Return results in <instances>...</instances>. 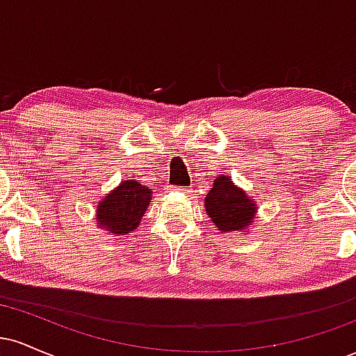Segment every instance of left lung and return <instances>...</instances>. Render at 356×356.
<instances>
[{"label": "left lung", "instance_id": "8db88e82", "mask_svg": "<svg viewBox=\"0 0 356 356\" xmlns=\"http://www.w3.org/2000/svg\"><path fill=\"white\" fill-rule=\"evenodd\" d=\"M204 207L220 232L246 234L257 214L254 199L224 174L214 179L209 194L204 199Z\"/></svg>", "mask_w": 356, "mask_h": 356}]
</instances>
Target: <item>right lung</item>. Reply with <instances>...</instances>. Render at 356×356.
I'll use <instances>...</instances> for the list:
<instances>
[{
    "label": "right lung",
    "mask_w": 356,
    "mask_h": 356,
    "mask_svg": "<svg viewBox=\"0 0 356 356\" xmlns=\"http://www.w3.org/2000/svg\"><path fill=\"white\" fill-rule=\"evenodd\" d=\"M152 201V189L142 186L136 179L122 181L100 199L95 207V224L99 229L113 236L134 232L144 218Z\"/></svg>",
    "instance_id": "right-lung-1"
}]
</instances>
